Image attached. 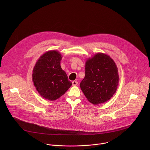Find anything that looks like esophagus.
I'll use <instances>...</instances> for the list:
<instances>
[{
	"mask_svg": "<svg viewBox=\"0 0 150 150\" xmlns=\"http://www.w3.org/2000/svg\"><path fill=\"white\" fill-rule=\"evenodd\" d=\"M78 85V82L76 81H74L72 82V85L73 86H76V85Z\"/></svg>",
	"mask_w": 150,
	"mask_h": 150,
	"instance_id": "esophagus-1",
	"label": "esophagus"
}]
</instances>
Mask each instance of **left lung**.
I'll return each instance as SVG.
<instances>
[{
  "mask_svg": "<svg viewBox=\"0 0 150 150\" xmlns=\"http://www.w3.org/2000/svg\"><path fill=\"white\" fill-rule=\"evenodd\" d=\"M119 82L117 67L110 56L98 53L87 59L85 75L80 87L91 103L98 104L109 100L116 93Z\"/></svg>",
  "mask_w": 150,
  "mask_h": 150,
  "instance_id": "1",
  "label": "left lung"
}]
</instances>
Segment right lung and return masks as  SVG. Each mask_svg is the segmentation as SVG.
Here are the masks:
<instances>
[{
  "mask_svg": "<svg viewBox=\"0 0 150 150\" xmlns=\"http://www.w3.org/2000/svg\"><path fill=\"white\" fill-rule=\"evenodd\" d=\"M62 56L57 50L42 54L33 70V82L39 94L45 99L54 101L65 94L72 85L60 67Z\"/></svg>",
  "mask_w": 150,
  "mask_h": 150,
  "instance_id": "obj_1",
  "label": "right lung"
}]
</instances>
